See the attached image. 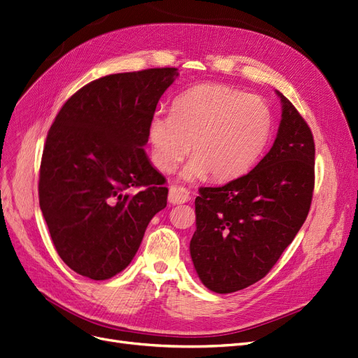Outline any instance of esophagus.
Segmentation results:
<instances>
[{
    "label": "esophagus",
    "instance_id": "1",
    "mask_svg": "<svg viewBox=\"0 0 358 358\" xmlns=\"http://www.w3.org/2000/svg\"><path fill=\"white\" fill-rule=\"evenodd\" d=\"M192 199L190 192L184 187L178 186H171L169 187V194H168V201L172 205H180V203H186Z\"/></svg>",
    "mask_w": 358,
    "mask_h": 358
}]
</instances>
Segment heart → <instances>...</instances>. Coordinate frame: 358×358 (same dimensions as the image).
Masks as SVG:
<instances>
[{"instance_id":"b5f03b06","label":"heart","mask_w":358,"mask_h":358,"mask_svg":"<svg viewBox=\"0 0 358 358\" xmlns=\"http://www.w3.org/2000/svg\"><path fill=\"white\" fill-rule=\"evenodd\" d=\"M273 113L266 100L227 85L202 84L180 94L171 113L156 112L149 124L155 165L174 169L192 150L184 181L210 174L227 181L250 169L270 140Z\"/></svg>"}]
</instances>
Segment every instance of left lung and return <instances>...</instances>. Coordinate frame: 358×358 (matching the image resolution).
Segmentation results:
<instances>
[{"instance_id":"8db88e82","label":"left lung","mask_w":358,"mask_h":358,"mask_svg":"<svg viewBox=\"0 0 358 358\" xmlns=\"http://www.w3.org/2000/svg\"><path fill=\"white\" fill-rule=\"evenodd\" d=\"M282 121L270 152L246 176L196 197L190 255L201 282L231 294L273 268L306 221L314 190V140L282 92Z\"/></svg>"}]
</instances>
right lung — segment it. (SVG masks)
<instances>
[{"instance_id": "1", "label": "right lung", "mask_w": 358, "mask_h": 358, "mask_svg": "<svg viewBox=\"0 0 358 358\" xmlns=\"http://www.w3.org/2000/svg\"><path fill=\"white\" fill-rule=\"evenodd\" d=\"M177 76L176 68L103 76L76 91L52 122L39 206L57 254L75 273L92 280L121 273L166 206L165 177L144 145L156 104Z\"/></svg>"}]
</instances>
